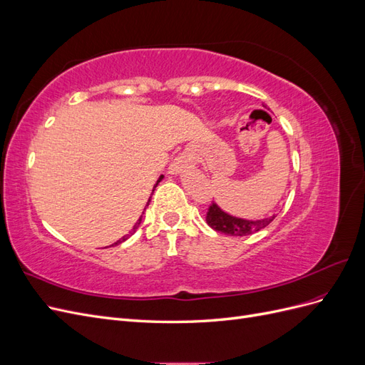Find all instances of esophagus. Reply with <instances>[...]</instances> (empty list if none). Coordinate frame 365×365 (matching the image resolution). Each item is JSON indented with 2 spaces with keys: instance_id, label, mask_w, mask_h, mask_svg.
<instances>
[{
  "instance_id": "obj_1",
  "label": "esophagus",
  "mask_w": 365,
  "mask_h": 365,
  "mask_svg": "<svg viewBox=\"0 0 365 365\" xmlns=\"http://www.w3.org/2000/svg\"><path fill=\"white\" fill-rule=\"evenodd\" d=\"M196 163V158H195V153L192 150H184L182 153H180L178 157H176L170 165H169V173L172 175H178V173H182L185 172L189 168H192V165Z\"/></svg>"
}]
</instances>
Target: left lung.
<instances>
[{
	"label": "left lung",
	"mask_w": 365,
	"mask_h": 365,
	"mask_svg": "<svg viewBox=\"0 0 365 365\" xmlns=\"http://www.w3.org/2000/svg\"><path fill=\"white\" fill-rule=\"evenodd\" d=\"M275 216L277 215H271L262 219L237 217L227 213L225 210H222L216 202H213L207 212V224L215 231H219V233L235 237H244L257 233V231L268 227L275 219Z\"/></svg>",
	"instance_id": "8db88e82"
}]
</instances>
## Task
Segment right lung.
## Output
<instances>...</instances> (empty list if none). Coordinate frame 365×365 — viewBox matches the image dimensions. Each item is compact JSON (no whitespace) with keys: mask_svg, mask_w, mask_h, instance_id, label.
<instances>
[{"mask_svg":"<svg viewBox=\"0 0 365 365\" xmlns=\"http://www.w3.org/2000/svg\"><path fill=\"white\" fill-rule=\"evenodd\" d=\"M163 178H164V175H161V176H160V178H158V181H157V184H155V185H153V189H155V187L158 185V182H160V181H163ZM152 193H153V190H152ZM149 202H150V197H149V201H148V205H149ZM143 215H145V212H143ZM141 219H143V216H140V219H138V220H137V222H135L134 228H132V230L129 231V235H126V236H123V237H121L120 240H117V242H115V244H113V247H114V245H118V244H121V242H125V240H128V239H129V237H130L132 235H134V233H135V231H137V228H138V227H140V224H141Z\"/></svg>","mask_w":365,"mask_h":365,"instance_id":"1","label":"right lung"}]
</instances>
